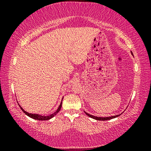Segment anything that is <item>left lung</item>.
Wrapping results in <instances>:
<instances>
[{"label": "left lung", "instance_id": "8db88e82", "mask_svg": "<svg viewBox=\"0 0 151 151\" xmlns=\"http://www.w3.org/2000/svg\"><path fill=\"white\" fill-rule=\"evenodd\" d=\"M85 113L86 115H88V117H91V118H93L95 119H96V120H101V121H104V120H109V119H111L113 118H115V117L119 116V115H114V116H111V117H96V116H93V115H89L88 113Z\"/></svg>", "mask_w": 151, "mask_h": 151}]
</instances>
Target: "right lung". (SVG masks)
Returning <instances> with one entry per match:
<instances>
[{
	"instance_id": "1",
	"label": "right lung",
	"mask_w": 151,
	"mask_h": 151,
	"mask_svg": "<svg viewBox=\"0 0 151 151\" xmlns=\"http://www.w3.org/2000/svg\"><path fill=\"white\" fill-rule=\"evenodd\" d=\"M20 109H21V110H22V111H23V112H24V113H25V114H26L27 115V116L30 117H32V118H33V119H38V120H48V119H51V118H52L53 117H54L55 115H56L57 113L59 112L60 110L61 107H62V102H61V104H60V106H59V107H58V109H57V111H55V113H53V114L49 115H48V116H42V115H38V114H32V113H27V112H26L25 111H24V109H22L21 106H20Z\"/></svg>"
}]
</instances>
